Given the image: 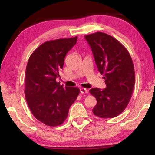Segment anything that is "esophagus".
I'll use <instances>...</instances> for the list:
<instances>
[{
	"label": "esophagus",
	"instance_id": "1",
	"mask_svg": "<svg viewBox=\"0 0 155 155\" xmlns=\"http://www.w3.org/2000/svg\"><path fill=\"white\" fill-rule=\"evenodd\" d=\"M80 91H81V94H87L88 92V90H87V89L82 87V88L80 89Z\"/></svg>",
	"mask_w": 155,
	"mask_h": 155
}]
</instances>
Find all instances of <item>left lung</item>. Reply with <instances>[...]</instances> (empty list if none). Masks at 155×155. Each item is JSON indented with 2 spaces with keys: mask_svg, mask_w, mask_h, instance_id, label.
I'll return each mask as SVG.
<instances>
[{
  "mask_svg": "<svg viewBox=\"0 0 155 155\" xmlns=\"http://www.w3.org/2000/svg\"><path fill=\"white\" fill-rule=\"evenodd\" d=\"M95 62L103 74L107 87L92 88L96 98L94 114L101 118H112L127 108L135 85L134 65L127 49L114 37L102 32L85 35Z\"/></svg>",
  "mask_w": 155,
  "mask_h": 155,
  "instance_id": "obj_1",
  "label": "left lung"
}]
</instances>
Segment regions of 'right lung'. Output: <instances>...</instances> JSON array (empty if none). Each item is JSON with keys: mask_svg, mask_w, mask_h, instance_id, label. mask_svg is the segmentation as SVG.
Returning <instances> with one entry per match:
<instances>
[{"mask_svg": "<svg viewBox=\"0 0 155 155\" xmlns=\"http://www.w3.org/2000/svg\"><path fill=\"white\" fill-rule=\"evenodd\" d=\"M77 41V36L47 41L28 59L25 74L26 100L35 118L49 127L64 123L70 106L79 94L78 87H63L56 81L65 55Z\"/></svg>", "mask_w": 155, "mask_h": 155, "instance_id": "obj_1", "label": "right lung"}]
</instances>
